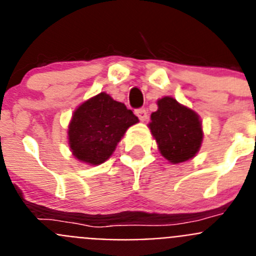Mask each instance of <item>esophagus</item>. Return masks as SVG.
Instances as JSON below:
<instances>
[{
  "mask_svg": "<svg viewBox=\"0 0 256 256\" xmlns=\"http://www.w3.org/2000/svg\"><path fill=\"white\" fill-rule=\"evenodd\" d=\"M136 115L138 116V119L141 122L148 120V112H146L144 108H138V110H136Z\"/></svg>",
  "mask_w": 256,
  "mask_h": 256,
  "instance_id": "34e87169",
  "label": "esophagus"
}]
</instances>
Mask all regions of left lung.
<instances>
[{"label": "left lung", "instance_id": "1", "mask_svg": "<svg viewBox=\"0 0 256 256\" xmlns=\"http://www.w3.org/2000/svg\"><path fill=\"white\" fill-rule=\"evenodd\" d=\"M148 128L160 154L172 164L195 158L204 138L198 112L170 96L158 100V110L151 114Z\"/></svg>", "mask_w": 256, "mask_h": 256}]
</instances>
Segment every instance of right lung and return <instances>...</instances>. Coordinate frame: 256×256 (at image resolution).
Instances as JSON below:
<instances>
[{"label": "right lung", "instance_id": "1", "mask_svg": "<svg viewBox=\"0 0 256 256\" xmlns=\"http://www.w3.org/2000/svg\"><path fill=\"white\" fill-rule=\"evenodd\" d=\"M138 118L106 92L96 94L74 110L68 126L73 156L88 165H100L112 155L126 130Z\"/></svg>", "mask_w": 256, "mask_h": 256}]
</instances>
